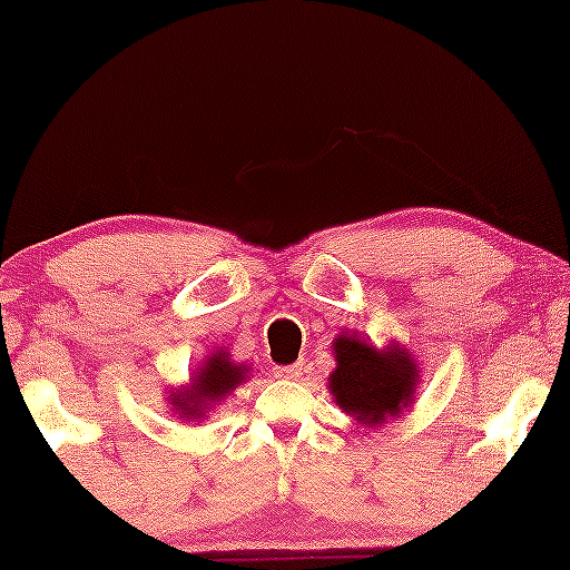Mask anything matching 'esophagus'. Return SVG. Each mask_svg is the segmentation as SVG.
<instances>
[{"label":"esophagus","instance_id":"1","mask_svg":"<svg viewBox=\"0 0 570 570\" xmlns=\"http://www.w3.org/2000/svg\"><path fill=\"white\" fill-rule=\"evenodd\" d=\"M277 376H283L287 381H298L303 376V363H293V365H279Z\"/></svg>","mask_w":570,"mask_h":570}]
</instances>
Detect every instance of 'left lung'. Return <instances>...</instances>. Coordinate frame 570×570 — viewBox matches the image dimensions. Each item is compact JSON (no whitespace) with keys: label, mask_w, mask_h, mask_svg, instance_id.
Instances as JSON below:
<instances>
[{"label":"left lung","mask_w":570,"mask_h":570,"mask_svg":"<svg viewBox=\"0 0 570 570\" xmlns=\"http://www.w3.org/2000/svg\"><path fill=\"white\" fill-rule=\"evenodd\" d=\"M332 350L337 368L330 373V392L357 423L376 428L415 400L417 363L396 342L379 350L357 334H340Z\"/></svg>","instance_id":"obj_1"}]
</instances>
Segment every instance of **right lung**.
Wrapping results in <instances>:
<instances>
[{"mask_svg":"<svg viewBox=\"0 0 570 570\" xmlns=\"http://www.w3.org/2000/svg\"><path fill=\"white\" fill-rule=\"evenodd\" d=\"M248 379V365L233 363L230 353L225 350H217V353L207 355V361L194 371L189 379L191 384L186 389H178L168 396L170 404L178 415L186 420L205 417V412L213 410L215 402H223L230 392H236L238 384H244Z\"/></svg>","mask_w":570,"mask_h":570,"instance_id":"add662e5","label":"right lung"}]
</instances>
